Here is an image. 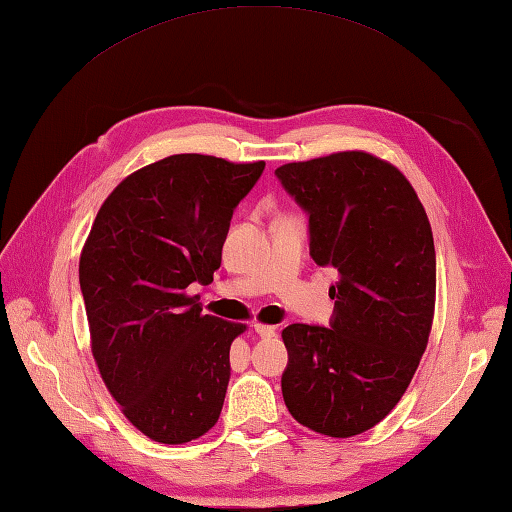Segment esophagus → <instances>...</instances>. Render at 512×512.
<instances>
[{
    "label": "esophagus",
    "instance_id": "1",
    "mask_svg": "<svg viewBox=\"0 0 512 512\" xmlns=\"http://www.w3.org/2000/svg\"><path fill=\"white\" fill-rule=\"evenodd\" d=\"M253 329H255V334H259L261 338H270V336L277 334L275 327H272V325H264V323H255Z\"/></svg>",
    "mask_w": 512,
    "mask_h": 512
}]
</instances>
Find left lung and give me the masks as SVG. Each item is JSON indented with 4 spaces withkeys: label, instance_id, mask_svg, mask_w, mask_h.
Wrapping results in <instances>:
<instances>
[{
    "label": "left lung",
    "instance_id": "8db88e82",
    "mask_svg": "<svg viewBox=\"0 0 512 512\" xmlns=\"http://www.w3.org/2000/svg\"><path fill=\"white\" fill-rule=\"evenodd\" d=\"M281 185L310 216V255L338 270L331 327L281 331L283 401L310 430L349 438L386 419L432 331L436 251L430 220L395 165L364 150L285 163Z\"/></svg>",
    "mask_w": 512,
    "mask_h": 512
}]
</instances>
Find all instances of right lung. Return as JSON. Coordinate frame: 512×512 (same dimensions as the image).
Segmentation results:
<instances>
[{
	"label": "right lung",
	"instance_id": "1",
	"mask_svg": "<svg viewBox=\"0 0 512 512\" xmlns=\"http://www.w3.org/2000/svg\"><path fill=\"white\" fill-rule=\"evenodd\" d=\"M264 165L154 161L113 189L82 246L93 360L124 417L157 443L183 445L218 423L231 342L246 325L202 314L187 288L220 268L233 209Z\"/></svg>",
	"mask_w": 512,
	"mask_h": 512
}]
</instances>
